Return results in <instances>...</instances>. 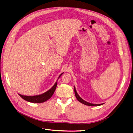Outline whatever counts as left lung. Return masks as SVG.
I'll list each match as a JSON object with an SVG mask.
<instances>
[{
	"mask_svg": "<svg viewBox=\"0 0 133 133\" xmlns=\"http://www.w3.org/2000/svg\"><path fill=\"white\" fill-rule=\"evenodd\" d=\"M74 91H75V96H76V98H77V99L80 102H81V103H83L85 105H89V106H98V105H101L102 104H103V103L102 104H93V103H89V102H86L85 101H84V99H83L82 98H81L79 96V94H77V91H76V90L75 89V87H74Z\"/></svg>",
	"mask_w": 133,
	"mask_h": 133,
	"instance_id": "1",
	"label": "left lung"
}]
</instances>
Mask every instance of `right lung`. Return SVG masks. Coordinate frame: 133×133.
Instances as JSON below:
<instances>
[{"instance_id": "add662e5", "label": "right lung", "mask_w": 133, "mask_h": 133, "mask_svg": "<svg viewBox=\"0 0 133 133\" xmlns=\"http://www.w3.org/2000/svg\"><path fill=\"white\" fill-rule=\"evenodd\" d=\"M63 74L62 73L58 77V79L60 77V76L62 75ZM57 81L54 84V85L50 88L49 90L46 91V92L40 95H36V96H23V95L18 94L19 96L21 97L22 99L24 100L28 101L30 102H31V103H43L48 100L49 99L51 98L53 96V94L54 93V91H55L56 87H57Z\"/></svg>"}]
</instances>
